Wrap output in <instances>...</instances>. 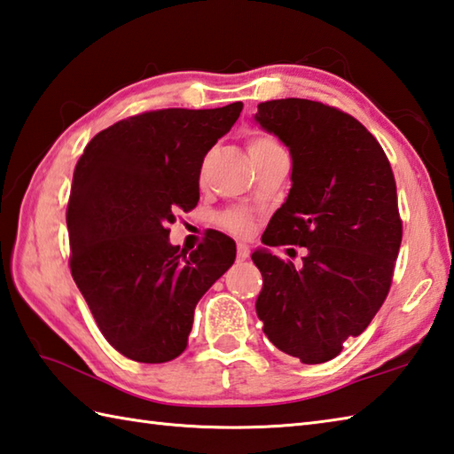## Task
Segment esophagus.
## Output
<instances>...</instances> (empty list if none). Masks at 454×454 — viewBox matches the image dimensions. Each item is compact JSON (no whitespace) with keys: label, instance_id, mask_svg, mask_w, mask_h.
Segmentation results:
<instances>
[{"label":"esophagus","instance_id":"obj_1","mask_svg":"<svg viewBox=\"0 0 454 454\" xmlns=\"http://www.w3.org/2000/svg\"><path fill=\"white\" fill-rule=\"evenodd\" d=\"M247 255H250V247H247L246 244H238V260L244 262V260H247Z\"/></svg>","mask_w":454,"mask_h":454}]
</instances>
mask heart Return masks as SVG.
<instances>
[{
    "label": "heart",
    "mask_w": 454,
    "mask_h": 454,
    "mask_svg": "<svg viewBox=\"0 0 454 454\" xmlns=\"http://www.w3.org/2000/svg\"><path fill=\"white\" fill-rule=\"evenodd\" d=\"M283 149L281 144L270 133L263 131H255L247 137V151H250L252 159L271 153V151H279ZM218 224L226 230V232L234 234V236H247L254 230V215L246 208H228L222 212L218 216Z\"/></svg>",
    "instance_id": "obj_1"
}]
</instances>
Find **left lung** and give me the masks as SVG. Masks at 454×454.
Instances as JSON below:
<instances>
[{"instance_id": "left-lung-1", "label": "left lung", "mask_w": 454, "mask_h": 454, "mask_svg": "<svg viewBox=\"0 0 454 454\" xmlns=\"http://www.w3.org/2000/svg\"><path fill=\"white\" fill-rule=\"evenodd\" d=\"M255 120L291 151L293 186L262 236L305 247L303 265L257 250L263 333L303 364L339 356L392 287L403 224L395 176L378 139L334 106L286 98L257 104Z\"/></svg>"}]
</instances>
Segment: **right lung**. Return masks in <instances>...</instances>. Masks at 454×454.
I'll use <instances>...</instances> for the list:
<instances>
[{
    "mask_svg": "<svg viewBox=\"0 0 454 454\" xmlns=\"http://www.w3.org/2000/svg\"><path fill=\"white\" fill-rule=\"evenodd\" d=\"M244 104L151 110L90 139L67 207L70 273L94 321L129 360L163 364L186 348L194 307L236 260L216 230L197 250L168 244L175 212L199 202L204 155Z\"/></svg>",
    "mask_w": 454,
    "mask_h": 454,
    "instance_id": "obj_1",
    "label": "right lung"
}]
</instances>
